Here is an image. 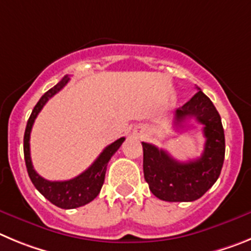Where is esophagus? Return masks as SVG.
<instances>
[{"label":"esophagus","mask_w":251,"mask_h":251,"mask_svg":"<svg viewBox=\"0 0 251 251\" xmlns=\"http://www.w3.org/2000/svg\"><path fill=\"white\" fill-rule=\"evenodd\" d=\"M134 134L137 135V136H139V135H141L142 134V128L141 127H135Z\"/></svg>","instance_id":"1"}]
</instances>
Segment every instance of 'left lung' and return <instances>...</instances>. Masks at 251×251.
<instances>
[{
  "mask_svg": "<svg viewBox=\"0 0 251 251\" xmlns=\"http://www.w3.org/2000/svg\"><path fill=\"white\" fill-rule=\"evenodd\" d=\"M196 89L193 98L176 110L175 125L181 126L191 117L204 125L206 141L201 156L180 162L162 149L142 142L144 177L151 193L164 201H194L201 198L215 184L224 164L225 136L220 115L206 95Z\"/></svg>",
  "mask_w": 251,
  "mask_h": 251,
  "instance_id": "1",
  "label": "left lung"
}]
</instances>
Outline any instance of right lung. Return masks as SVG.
<instances>
[{"instance_id": "obj_1", "label": "right lung", "mask_w": 251, "mask_h": 251, "mask_svg": "<svg viewBox=\"0 0 251 251\" xmlns=\"http://www.w3.org/2000/svg\"><path fill=\"white\" fill-rule=\"evenodd\" d=\"M69 81L70 77L66 75L65 77H62V80L56 86L50 89L38 100V102L33 107L30 119L27 121L24 136L25 161H26L27 173H28L31 181L35 185L36 189L50 202H52L53 205L61 207V209H75V207L83 206V205L92 201L99 195L101 187L103 185V181H105L107 164H109L112 155L119 150V148L125 141V137H120L115 142L110 144L109 146H106L102 152L100 153V156L95 160L94 164L87 170H85L82 174H80V175L71 180H66V181H50V180L44 179L42 176H40L36 173L30 155V135L33 123H35L38 112L41 111L47 101L52 98L53 95L57 94L61 89H64V86Z\"/></svg>"}]
</instances>
